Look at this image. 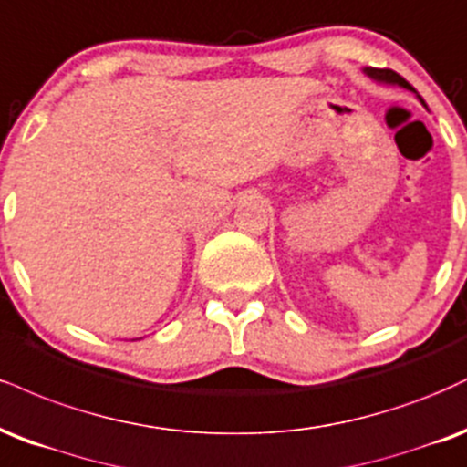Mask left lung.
Returning a JSON list of instances; mask_svg holds the SVG:
<instances>
[{"instance_id":"1","label":"left lung","mask_w":467,"mask_h":467,"mask_svg":"<svg viewBox=\"0 0 467 467\" xmlns=\"http://www.w3.org/2000/svg\"><path fill=\"white\" fill-rule=\"evenodd\" d=\"M365 74L369 76L371 80H376V82H385V85H396V87H402V89H409V91H413L415 93V89L413 87L409 85L407 80L402 78V76L400 74H396V71L393 69H376V67H365ZM420 98V96H418ZM421 100V98H420ZM424 102V100H421Z\"/></svg>"}]
</instances>
